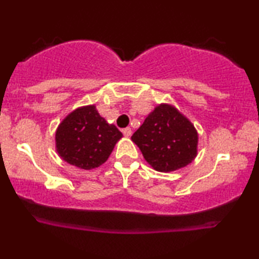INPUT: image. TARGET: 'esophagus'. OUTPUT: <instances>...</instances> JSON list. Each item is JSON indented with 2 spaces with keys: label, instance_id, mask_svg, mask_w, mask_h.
<instances>
[{
  "label": "esophagus",
  "instance_id": "obj_1",
  "mask_svg": "<svg viewBox=\"0 0 259 259\" xmlns=\"http://www.w3.org/2000/svg\"><path fill=\"white\" fill-rule=\"evenodd\" d=\"M122 133L125 137H131V134H132V130H131L130 127H126V128L122 130Z\"/></svg>",
  "mask_w": 259,
  "mask_h": 259
}]
</instances>
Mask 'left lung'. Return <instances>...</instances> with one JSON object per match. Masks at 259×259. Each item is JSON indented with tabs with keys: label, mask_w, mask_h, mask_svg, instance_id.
<instances>
[{
	"label": "left lung",
	"mask_w": 259,
	"mask_h": 259,
	"mask_svg": "<svg viewBox=\"0 0 259 259\" xmlns=\"http://www.w3.org/2000/svg\"><path fill=\"white\" fill-rule=\"evenodd\" d=\"M132 140L145 160L159 172L182 168L197 155L196 128L169 105L155 107L133 133Z\"/></svg>",
	"instance_id": "obj_1"
}]
</instances>
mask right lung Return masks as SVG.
Instances as JSON below:
<instances>
[{
    "mask_svg": "<svg viewBox=\"0 0 259 259\" xmlns=\"http://www.w3.org/2000/svg\"><path fill=\"white\" fill-rule=\"evenodd\" d=\"M122 133L100 116L95 106L77 108L56 131V151L63 160L79 168L104 164Z\"/></svg>",
    "mask_w": 259,
    "mask_h": 259,
    "instance_id": "obj_1",
    "label": "right lung"
}]
</instances>
